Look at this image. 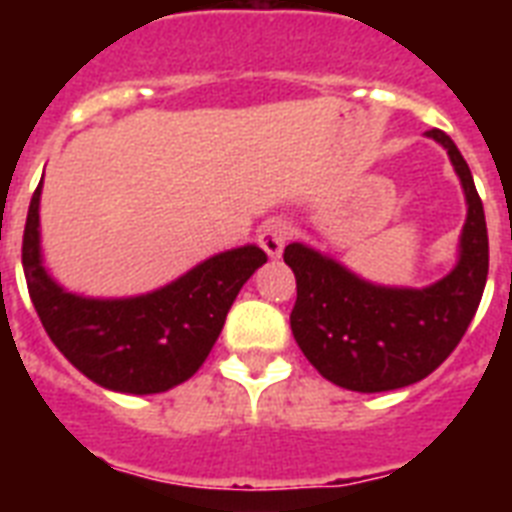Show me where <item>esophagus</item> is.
I'll return each mask as SVG.
<instances>
[{"instance_id":"obj_1","label":"esophagus","mask_w":512,"mask_h":512,"mask_svg":"<svg viewBox=\"0 0 512 512\" xmlns=\"http://www.w3.org/2000/svg\"><path fill=\"white\" fill-rule=\"evenodd\" d=\"M289 236H292V228H289L287 220H279V217H273V220H268V223L260 228V247L268 252V257H279L281 252H284V247H287Z\"/></svg>"}]
</instances>
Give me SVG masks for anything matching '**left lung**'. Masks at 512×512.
I'll return each mask as SVG.
<instances>
[{
  "label": "left lung",
  "mask_w": 512,
  "mask_h": 512,
  "mask_svg": "<svg viewBox=\"0 0 512 512\" xmlns=\"http://www.w3.org/2000/svg\"><path fill=\"white\" fill-rule=\"evenodd\" d=\"M428 138L446 148L468 199L460 263L446 279L428 289L374 287L303 244L284 249L297 279L292 335L321 377L340 388L382 393L425 380L457 348L484 295V204L454 140L444 130H428Z\"/></svg>",
  "instance_id": "8db88e82"
}]
</instances>
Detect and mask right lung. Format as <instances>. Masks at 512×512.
I'll use <instances>...</instances> for the list:
<instances>
[{"label":"right lung","mask_w":512,"mask_h":512,"mask_svg":"<svg viewBox=\"0 0 512 512\" xmlns=\"http://www.w3.org/2000/svg\"><path fill=\"white\" fill-rule=\"evenodd\" d=\"M39 193L28 204L23 273L44 332L71 364L108 390L162 393L196 374L244 281L268 260L260 247L223 252L170 287L130 300H90L55 284L39 257Z\"/></svg>","instance_id":"right-lung-1"}]
</instances>
